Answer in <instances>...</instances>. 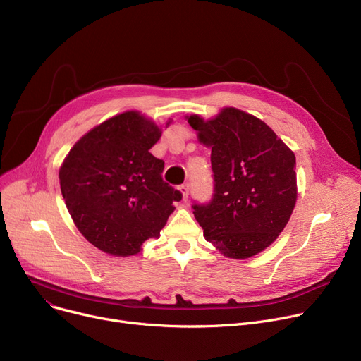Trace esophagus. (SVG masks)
Here are the masks:
<instances>
[{"instance_id": "obj_1", "label": "esophagus", "mask_w": 361, "mask_h": 361, "mask_svg": "<svg viewBox=\"0 0 361 361\" xmlns=\"http://www.w3.org/2000/svg\"><path fill=\"white\" fill-rule=\"evenodd\" d=\"M180 192H181V195H183V200H187L188 192H190V185H188V184H181V185H180Z\"/></svg>"}]
</instances>
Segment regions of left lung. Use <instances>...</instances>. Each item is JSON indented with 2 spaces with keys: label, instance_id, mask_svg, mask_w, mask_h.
I'll return each instance as SVG.
<instances>
[{
  "label": "left lung",
  "instance_id": "1",
  "mask_svg": "<svg viewBox=\"0 0 361 361\" xmlns=\"http://www.w3.org/2000/svg\"><path fill=\"white\" fill-rule=\"evenodd\" d=\"M188 124L212 147V199L192 206L206 241L231 259L260 253L286 228L295 206L294 152L269 126L237 108L207 121L190 116Z\"/></svg>",
  "mask_w": 361,
  "mask_h": 361
}]
</instances>
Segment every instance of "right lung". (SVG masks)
I'll list each match as a JSON object with an SVG mask.
<instances>
[{
    "mask_svg": "<svg viewBox=\"0 0 361 361\" xmlns=\"http://www.w3.org/2000/svg\"><path fill=\"white\" fill-rule=\"evenodd\" d=\"M161 133L137 111L118 114L86 133L60 168L75 226L108 255L139 253L146 240L159 237L183 197L162 180L164 161L149 152Z\"/></svg>",
    "mask_w": 361,
    "mask_h": 361,
    "instance_id": "right-lung-1",
    "label": "right lung"
}]
</instances>
